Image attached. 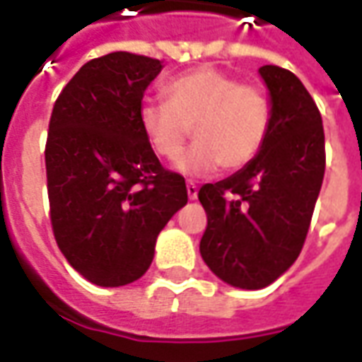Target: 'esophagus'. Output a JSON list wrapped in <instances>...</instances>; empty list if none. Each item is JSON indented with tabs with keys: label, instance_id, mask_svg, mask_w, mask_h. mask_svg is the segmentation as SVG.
<instances>
[{
	"label": "esophagus",
	"instance_id": "esophagus-1",
	"mask_svg": "<svg viewBox=\"0 0 362 362\" xmlns=\"http://www.w3.org/2000/svg\"><path fill=\"white\" fill-rule=\"evenodd\" d=\"M186 188H188L189 199H196V197H197V186H196V184H194V182H188V184H186Z\"/></svg>",
	"mask_w": 362,
	"mask_h": 362
}]
</instances>
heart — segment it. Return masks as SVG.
<instances>
[{"instance_id":"heart-1","label":"heart","mask_w":362,"mask_h":362,"mask_svg":"<svg viewBox=\"0 0 362 362\" xmlns=\"http://www.w3.org/2000/svg\"><path fill=\"white\" fill-rule=\"evenodd\" d=\"M165 96L166 103L141 104L139 126L165 160L180 155L194 129L197 143L176 165L186 176H204L219 166L240 170L258 157L272 132L273 104L266 90L215 67L174 77Z\"/></svg>"}]
</instances>
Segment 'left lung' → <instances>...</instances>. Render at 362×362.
<instances>
[{"label":"left lung","mask_w":362,"mask_h":362,"mask_svg":"<svg viewBox=\"0 0 362 362\" xmlns=\"http://www.w3.org/2000/svg\"><path fill=\"white\" fill-rule=\"evenodd\" d=\"M273 104L272 132L250 165L199 188L207 227L202 258L219 279L262 288L295 264L308 235L324 170L322 116L295 74L259 67Z\"/></svg>","instance_id":"obj_1"}]
</instances>
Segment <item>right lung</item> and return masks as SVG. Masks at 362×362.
<instances>
[{"mask_svg":"<svg viewBox=\"0 0 362 362\" xmlns=\"http://www.w3.org/2000/svg\"><path fill=\"white\" fill-rule=\"evenodd\" d=\"M160 62L112 52L87 62L59 93L46 139L50 223L75 272L100 287L139 279L158 233L188 202L139 126Z\"/></svg>","mask_w":362,"mask_h":362,"instance_id":"obj_1","label":"right lung"}]
</instances>
